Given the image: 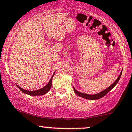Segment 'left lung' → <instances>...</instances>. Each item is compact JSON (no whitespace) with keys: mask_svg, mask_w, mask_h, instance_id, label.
<instances>
[{"mask_svg":"<svg viewBox=\"0 0 132 132\" xmlns=\"http://www.w3.org/2000/svg\"><path fill=\"white\" fill-rule=\"evenodd\" d=\"M121 75H122V71L119 75V76H118V78H117V79L114 82L113 84H112V85H110V87H108L107 88H106L105 90L102 91L100 93H97L96 94V95H88V94H85V93H81V92H79L78 91H77L76 90H75V88L73 87V89H74V92H75V93L77 95H78L79 96H81L82 97H84V98L87 99V100H98V99H100L103 96H104L105 95L109 93V92L113 88V87L115 86V85L117 84V83L118 82L119 79H120Z\"/></svg>","mask_w":132,"mask_h":132,"instance_id":"8db88e82","label":"left lung"}]
</instances>
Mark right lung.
I'll return each instance as SVG.
<instances>
[{"label": "right lung", "instance_id": "add662e5", "mask_svg": "<svg viewBox=\"0 0 132 132\" xmlns=\"http://www.w3.org/2000/svg\"><path fill=\"white\" fill-rule=\"evenodd\" d=\"M54 73L53 74V76H54ZM53 76L51 78L50 80V81H49V82L48 83V84L47 85H45V86L43 87V88L39 89V90H36V91H28V90H24V89L22 88L21 87L18 86V85H17V86H18V88H19L20 90H21L22 92H23V93H24L25 94H27V95H31V96L43 95H45V94L47 93V92H48L50 90V88L51 87V83H52Z\"/></svg>", "mask_w": 132, "mask_h": 132}]
</instances>
